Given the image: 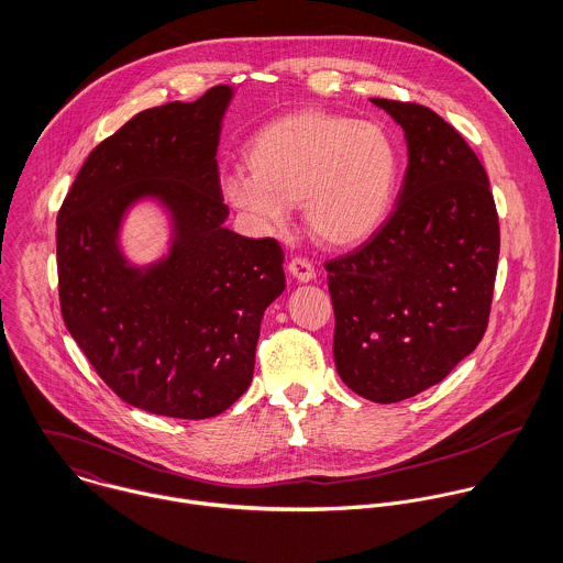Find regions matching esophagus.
<instances>
[{"instance_id":"34e87169","label":"esophagus","mask_w":563,"mask_h":563,"mask_svg":"<svg viewBox=\"0 0 563 563\" xmlns=\"http://www.w3.org/2000/svg\"><path fill=\"white\" fill-rule=\"evenodd\" d=\"M287 269H289V274H291L296 280H300V283H309V280L316 278V267H313V263H311L309 258H305V256H294V258L289 261Z\"/></svg>"}]
</instances>
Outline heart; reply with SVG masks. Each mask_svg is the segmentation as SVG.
<instances>
[{
	"mask_svg": "<svg viewBox=\"0 0 563 563\" xmlns=\"http://www.w3.org/2000/svg\"><path fill=\"white\" fill-rule=\"evenodd\" d=\"M250 174L224 178L225 200L269 230L305 209L309 232L324 245L365 241L389 213L398 154L372 123L329 111L285 114L261 128L247 150Z\"/></svg>",
	"mask_w": 563,
	"mask_h": 563,
	"instance_id": "heart-1",
	"label": "heart"
}]
</instances>
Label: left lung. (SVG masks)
Here are the masks:
<instances>
[{
    "mask_svg": "<svg viewBox=\"0 0 563 563\" xmlns=\"http://www.w3.org/2000/svg\"><path fill=\"white\" fill-rule=\"evenodd\" d=\"M405 130L409 165L387 220L324 263L341 380L400 402L449 376L487 331L500 225L485 167L429 107L372 98Z\"/></svg>",
    "mask_w": 563,
    "mask_h": 563,
    "instance_id": "8db88e82",
    "label": "left lung"
}]
</instances>
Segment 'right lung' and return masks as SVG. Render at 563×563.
I'll return each mask as SVG.
<instances>
[{"mask_svg":"<svg viewBox=\"0 0 563 563\" xmlns=\"http://www.w3.org/2000/svg\"><path fill=\"white\" fill-rule=\"evenodd\" d=\"M230 96L218 85L134 114L89 154L56 220L67 331L123 402L167 418L220 416L250 387L263 313L285 289L280 243L224 228L216 154ZM145 192L166 200L179 236L139 273L113 232Z\"/></svg>","mask_w":563,"mask_h":563,"instance_id":"right-lung-1","label":"right lung"}]
</instances>
